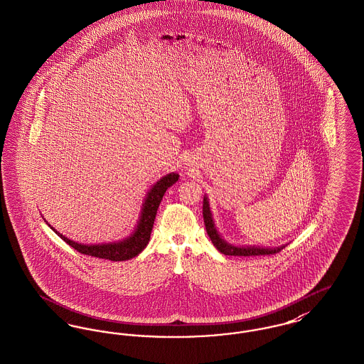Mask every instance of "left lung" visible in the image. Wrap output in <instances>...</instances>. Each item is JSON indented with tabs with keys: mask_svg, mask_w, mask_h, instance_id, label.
Listing matches in <instances>:
<instances>
[{
	"mask_svg": "<svg viewBox=\"0 0 364 364\" xmlns=\"http://www.w3.org/2000/svg\"><path fill=\"white\" fill-rule=\"evenodd\" d=\"M203 220H205V227L206 232L210 237L212 243L215 246V249L225 255V256H264V255H275L280 252L284 246L279 247H257V246H235L228 242H225L221 235L218 234L215 224H214L213 214L210 210L209 199L208 196H203Z\"/></svg>",
	"mask_w": 364,
	"mask_h": 364,
	"instance_id": "1",
	"label": "left lung"
}]
</instances>
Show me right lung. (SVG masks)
<instances>
[{
  "label": "right lung",
  "mask_w": 364,
  "mask_h": 364,
  "mask_svg": "<svg viewBox=\"0 0 364 364\" xmlns=\"http://www.w3.org/2000/svg\"><path fill=\"white\" fill-rule=\"evenodd\" d=\"M177 180H178L177 173H169V174L164 176L161 180H158L151 187L150 191L147 193V196L144 199L141 214L139 217L134 231L122 240L109 242V243H99V245H84V243H78V242L68 239L67 236L58 232L53 227H50V225L49 227L60 236L65 243H68L71 247H74L77 252H80L82 255L111 259V261L130 259V258L140 255L149 245L154 220L156 215V210L159 208V203L166 193V190L171 187Z\"/></svg>",
  "instance_id": "obj_1"
}]
</instances>
